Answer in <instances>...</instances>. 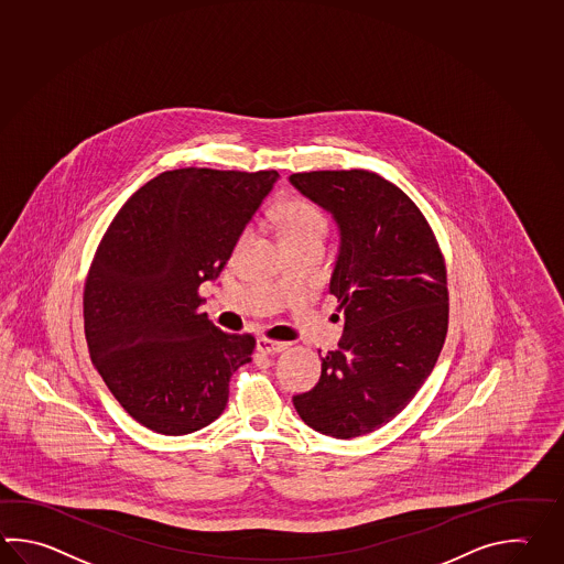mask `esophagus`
<instances>
[{"label":"esophagus","instance_id":"1","mask_svg":"<svg viewBox=\"0 0 564 564\" xmlns=\"http://www.w3.org/2000/svg\"><path fill=\"white\" fill-rule=\"evenodd\" d=\"M257 349L261 354H279V351H285L288 344L285 341H275V339H269V337H259L257 339Z\"/></svg>","mask_w":564,"mask_h":564}]
</instances>
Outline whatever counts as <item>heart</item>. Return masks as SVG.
Returning <instances> with one entry per match:
<instances>
[{"label": "heart", "instance_id": "obj_1", "mask_svg": "<svg viewBox=\"0 0 564 564\" xmlns=\"http://www.w3.org/2000/svg\"><path fill=\"white\" fill-rule=\"evenodd\" d=\"M275 220L281 230V239L288 249H295L305 242H323L329 220L322 208L307 198H289L275 210ZM245 232L241 235L242 241Z\"/></svg>", "mask_w": 564, "mask_h": 564}]
</instances>
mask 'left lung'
Returning <instances> with one entry per match:
<instances>
[{
  "mask_svg": "<svg viewBox=\"0 0 564 564\" xmlns=\"http://www.w3.org/2000/svg\"><path fill=\"white\" fill-rule=\"evenodd\" d=\"M289 181L339 227L329 293L345 317L317 386L293 405L319 434L364 436L400 414L436 366L448 334L446 263L422 210L380 174L313 171Z\"/></svg>",
  "mask_w": 564,
  "mask_h": 564,
  "instance_id": "1",
  "label": "left lung"
}]
</instances>
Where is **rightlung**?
<instances>
[{
	"label": "right lung",
	"mask_w": 564,
	"mask_h": 564,
	"mask_svg": "<svg viewBox=\"0 0 564 564\" xmlns=\"http://www.w3.org/2000/svg\"><path fill=\"white\" fill-rule=\"evenodd\" d=\"M276 171L178 169L154 176L118 210L84 285L94 366L139 424L183 436L215 422L254 337L198 313Z\"/></svg>",
	"instance_id": "1"
}]
</instances>
